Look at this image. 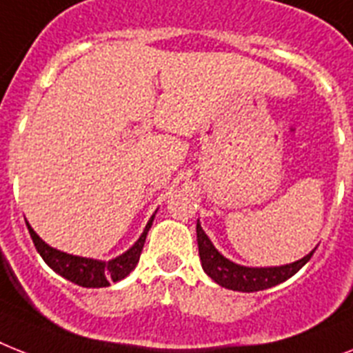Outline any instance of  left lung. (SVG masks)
<instances>
[{"label":"left lung","mask_w":353,"mask_h":353,"mask_svg":"<svg viewBox=\"0 0 353 353\" xmlns=\"http://www.w3.org/2000/svg\"><path fill=\"white\" fill-rule=\"evenodd\" d=\"M196 240H198V254L202 260L203 270L211 276L218 285H222L231 290L238 292H258L265 288L274 287L278 283H283L285 279L292 278L303 265L312 258L314 250L301 260L294 261L283 267H269V269H250V267H241V265L232 263L231 260L223 258L208 234L202 231L200 223H196Z\"/></svg>","instance_id":"obj_1"}]
</instances>
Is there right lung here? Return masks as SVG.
<instances>
[{
  "label": "right lung",
  "instance_id": "right-lung-1",
  "mask_svg": "<svg viewBox=\"0 0 353 353\" xmlns=\"http://www.w3.org/2000/svg\"><path fill=\"white\" fill-rule=\"evenodd\" d=\"M151 223H153V216L145 225L142 236L137 240V243L131 247L128 252H124L122 256L115 258L112 261H97V260H88V258H79V256L66 254V252H61V250H55L52 247H48L45 241L41 240L39 236L34 232L30 225H28V232H30V238L36 245L37 252L41 254V258L48 263V267L61 274L63 278L70 279L72 283L79 285V287L86 288H99V287H108L112 281H119V279L126 278L131 270L135 269V265L139 263V258H141V252L144 249V241L148 231H150Z\"/></svg>",
  "mask_w": 353,
  "mask_h": 353
}]
</instances>
